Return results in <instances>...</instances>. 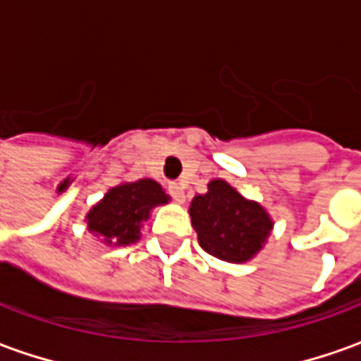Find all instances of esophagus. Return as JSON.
<instances>
[{"label": "esophagus", "mask_w": 361, "mask_h": 361, "mask_svg": "<svg viewBox=\"0 0 361 361\" xmlns=\"http://www.w3.org/2000/svg\"><path fill=\"white\" fill-rule=\"evenodd\" d=\"M168 193L172 197L173 201H178V203H183L185 201V193H183V188H181L180 183H170L168 185Z\"/></svg>", "instance_id": "esophagus-1"}]
</instances>
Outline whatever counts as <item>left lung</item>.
I'll use <instances>...</instances> for the list:
<instances>
[{"label":"left lung","mask_w":361,"mask_h":361,"mask_svg":"<svg viewBox=\"0 0 361 361\" xmlns=\"http://www.w3.org/2000/svg\"><path fill=\"white\" fill-rule=\"evenodd\" d=\"M189 214L199 245L228 263L253 257L272 228L261 204L247 201L222 180H212L204 195L193 197Z\"/></svg>","instance_id":"left-lung-1"}]
</instances>
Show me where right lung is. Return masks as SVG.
Returning <instances> with one entry per match:
<instances>
[{"label": "right lung", "mask_w": 361, "mask_h": 361, "mask_svg": "<svg viewBox=\"0 0 361 361\" xmlns=\"http://www.w3.org/2000/svg\"><path fill=\"white\" fill-rule=\"evenodd\" d=\"M164 203H168V195L154 180L121 183L110 189L87 214L89 230L104 235L106 243H133L139 240V228L142 220L149 219L150 209Z\"/></svg>", "instance_id": "1"}]
</instances>
